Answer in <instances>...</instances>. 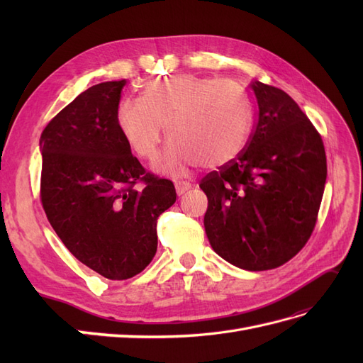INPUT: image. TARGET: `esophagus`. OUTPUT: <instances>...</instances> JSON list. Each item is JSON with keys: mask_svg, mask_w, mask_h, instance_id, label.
Segmentation results:
<instances>
[{"mask_svg": "<svg viewBox=\"0 0 363 363\" xmlns=\"http://www.w3.org/2000/svg\"><path fill=\"white\" fill-rule=\"evenodd\" d=\"M188 189H191L189 182H177V183H175V191H177V195H183Z\"/></svg>", "mask_w": 363, "mask_h": 363, "instance_id": "1", "label": "esophagus"}]
</instances>
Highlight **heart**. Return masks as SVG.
I'll use <instances>...</instances> for the list:
<instances>
[{"instance_id":"obj_1","label":"heart","mask_w":363,"mask_h":363,"mask_svg":"<svg viewBox=\"0 0 363 363\" xmlns=\"http://www.w3.org/2000/svg\"><path fill=\"white\" fill-rule=\"evenodd\" d=\"M251 108L242 87L232 82L177 74L144 84L142 98H125L116 111V124L130 148L152 159L167 124L172 136L160 168L177 169L201 162L221 167L244 148Z\"/></svg>"}]
</instances>
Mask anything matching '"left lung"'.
I'll return each mask as SVG.
<instances>
[{
    "instance_id": "1",
    "label": "left lung",
    "mask_w": 363,
    "mask_h": 363,
    "mask_svg": "<svg viewBox=\"0 0 363 363\" xmlns=\"http://www.w3.org/2000/svg\"><path fill=\"white\" fill-rule=\"evenodd\" d=\"M255 130L238 157L208 172L200 188L208 206L212 248L247 271L281 267L309 240L327 179L321 135L279 87L251 82Z\"/></svg>"
}]
</instances>
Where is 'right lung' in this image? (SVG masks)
<instances>
[{"mask_svg":"<svg viewBox=\"0 0 363 363\" xmlns=\"http://www.w3.org/2000/svg\"><path fill=\"white\" fill-rule=\"evenodd\" d=\"M124 86L106 82L82 92L39 140L40 201L51 227L74 257L111 280L150 265L157 218L177 199L174 183L147 172L121 135Z\"/></svg>","mask_w":363,"mask_h":363,"instance_id":"1","label":"right lung"}]
</instances>
